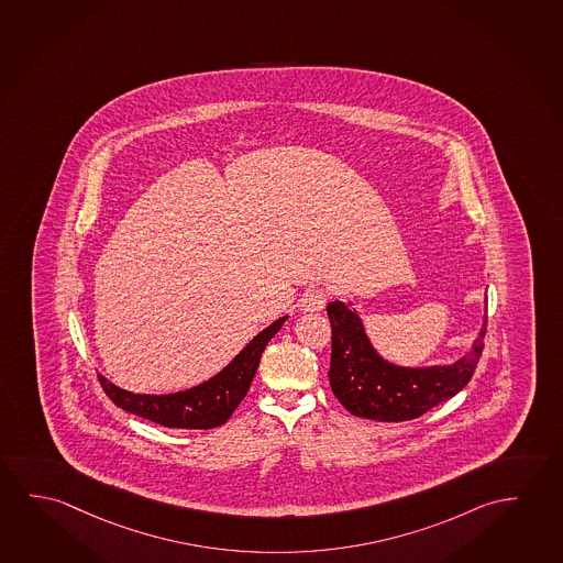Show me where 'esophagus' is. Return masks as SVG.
<instances>
[{
  "label": "esophagus",
  "mask_w": 563,
  "mask_h": 563,
  "mask_svg": "<svg viewBox=\"0 0 563 563\" xmlns=\"http://www.w3.org/2000/svg\"><path fill=\"white\" fill-rule=\"evenodd\" d=\"M331 291L327 287L312 286L301 295V307L305 311H321L329 301Z\"/></svg>",
  "instance_id": "1"
}]
</instances>
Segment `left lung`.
Wrapping results in <instances>:
<instances>
[{"label":"left lung","mask_w":563,"mask_h":563,"mask_svg":"<svg viewBox=\"0 0 563 563\" xmlns=\"http://www.w3.org/2000/svg\"><path fill=\"white\" fill-rule=\"evenodd\" d=\"M327 312L332 331L329 369L332 393L346 411L362 419L382 422L419 419L464 389L485 346L487 321L483 322L472 352L452 366L419 369L393 366L375 354L354 309L342 301H331Z\"/></svg>","instance_id":"8db88e82"}]
</instances>
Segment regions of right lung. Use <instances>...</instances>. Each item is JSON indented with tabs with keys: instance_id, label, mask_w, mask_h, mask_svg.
<instances>
[{
	"instance_id": "obj_1",
	"label": "right lung",
	"mask_w": 563,
	"mask_h": 563,
	"mask_svg": "<svg viewBox=\"0 0 563 563\" xmlns=\"http://www.w3.org/2000/svg\"><path fill=\"white\" fill-rule=\"evenodd\" d=\"M287 317L277 319L268 329L254 336L249 346L232 360L223 372L211 377L206 384L191 387L188 391L172 395H136L108 382L98 375L103 391L117 407L133 412L136 417L152 420L166 429H217L224 424L234 409L251 389L252 379L258 369L260 357L269 340L274 339Z\"/></svg>"
}]
</instances>
